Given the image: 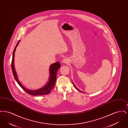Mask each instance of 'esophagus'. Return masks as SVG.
<instances>
[{
    "instance_id": "obj_1",
    "label": "esophagus",
    "mask_w": 128,
    "mask_h": 128,
    "mask_svg": "<svg viewBox=\"0 0 128 128\" xmlns=\"http://www.w3.org/2000/svg\"><path fill=\"white\" fill-rule=\"evenodd\" d=\"M62 62H63V63H67L68 62V59L66 58H64V59L63 60H62Z\"/></svg>"
}]
</instances>
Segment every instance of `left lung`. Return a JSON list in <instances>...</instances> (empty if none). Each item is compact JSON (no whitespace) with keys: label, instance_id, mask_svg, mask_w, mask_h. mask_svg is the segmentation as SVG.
Segmentation results:
<instances>
[{"label":"left lung","instance_id":"8db88e82","mask_svg":"<svg viewBox=\"0 0 128 128\" xmlns=\"http://www.w3.org/2000/svg\"><path fill=\"white\" fill-rule=\"evenodd\" d=\"M72 83H73V85H74V87H75V88H76V89H77V90H78V91H79L80 92H83L80 91V90H79V89H78V88H77V87H76V86H75V85H74V84H73V82H72Z\"/></svg>","mask_w":128,"mask_h":128}]
</instances>
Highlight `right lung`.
<instances>
[{
	"label": "right lung",
	"instance_id": "1",
	"mask_svg": "<svg viewBox=\"0 0 128 128\" xmlns=\"http://www.w3.org/2000/svg\"><path fill=\"white\" fill-rule=\"evenodd\" d=\"M20 42V40L18 41V42L15 48L14 49L13 54H12V72L14 77L15 79L16 80V82L18 84V85H20L25 91L27 92L28 94L34 96H43V95H46L48 94L50 91L52 90L53 88H54L55 86V82L56 80V73L59 69V68L60 67V64L59 62H56L55 63L51 65L50 68H49V74H50V77H49V80L48 83L44 86L42 88L37 89L36 90H30L26 88H25L22 85L18 80L17 74L16 73V72L15 70V68L14 67V54L16 50V48L18 45L19 42Z\"/></svg>",
	"mask_w": 128,
	"mask_h": 128
}]
</instances>
